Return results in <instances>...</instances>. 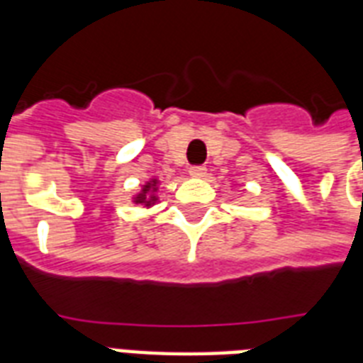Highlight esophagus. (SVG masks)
<instances>
[{
    "label": "esophagus",
    "instance_id": "obj_1",
    "mask_svg": "<svg viewBox=\"0 0 363 363\" xmlns=\"http://www.w3.org/2000/svg\"><path fill=\"white\" fill-rule=\"evenodd\" d=\"M188 173H190V177H194V179H201V177H205L207 169H205L203 165H194V167L188 169Z\"/></svg>",
    "mask_w": 363,
    "mask_h": 363
}]
</instances>
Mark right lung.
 Here are the masks:
<instances>
[{
	"instance_id": "1",
	"label": "right lung",
	"mask_w": 363,
	"mask_h": 363,
	"mask_svg": "<svg viewBox=\"0 0 363 363\" xmlns=\"http://www.w3.org/2000/svg\"><path fill=\"white\" fill-rule=\"evenodd\" d=\"M158 186L160 181L156 177H152L150 181H147L141 186V190L131 198V201L135 205H143V207H152V205L158 203Z\"/></svg>"
}]
</instances>
